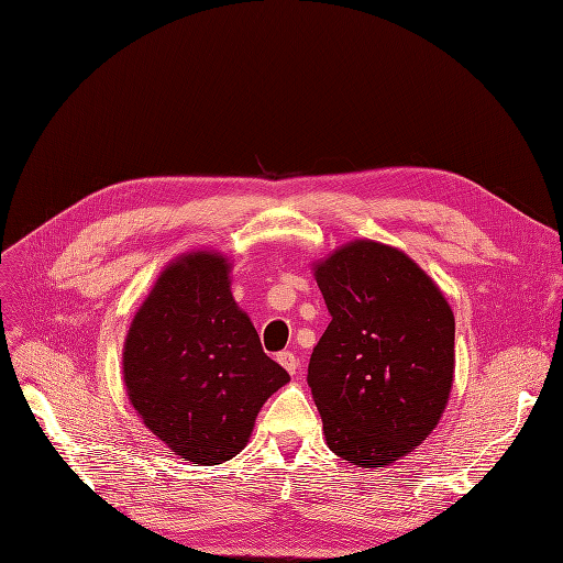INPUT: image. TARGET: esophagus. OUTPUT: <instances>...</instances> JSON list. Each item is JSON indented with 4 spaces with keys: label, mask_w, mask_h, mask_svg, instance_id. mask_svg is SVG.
<instances>
[{
    "label": "esophagus",
    "mask_w": 563,
    "mask_h": 563,
    "mask_svg": "<svg viewBox=\"0 0 563 563\" xmlns=\"http://www.w3.org/2000/svg\"><path fill=\"white\" fill-rule=\"evenodd\" d=\"M276 361H278L291 376H297V372H299V358L294 356L291 351H280L278 356H276Z\"/></svg>",
    "instance_id": "34e87169"
}]
</instances>
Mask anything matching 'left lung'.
Returning a JSON list of instances; mask_svg holds the SVG:
<instances>
[{"label":"left lung","instance_id":"1","mask_svg":"<svg viewBox=\"0 0 563 563\" xmlns=\"http://www.w3.org/2000/svg\"><path fill=\"white\" fill-rule=\"evenodd\" d=\"M331 312L308 383L327 445L358 467H383L435 429L454 380V312L399 249L372 240L314 264Z\"/></svg>","mask_w":563,"mask_h":563}]
</instances>
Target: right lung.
<instances>
[{
	"mask_svg": "<svg viewBox=\"0 0 563 563\" xmlns=\"http://www.w3.org/2000/svg\"><path fill=\"white\" fill-rule=\"evenodd\" d=\"M123 378L139 418L175 456L217 465L246 448L289 374L234 303L228 257L194 251L166 266L134 314Z\"/></svg>",
	"mask_w": 563,
	"mask_h": 563,
	"instance_id": "obj_1",
	"label": "right lung"
}]
</instances>
